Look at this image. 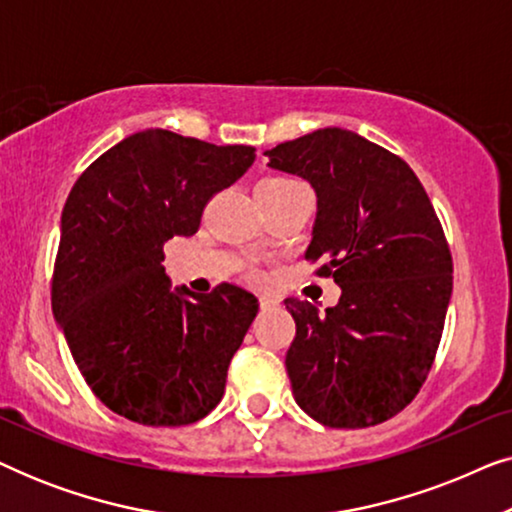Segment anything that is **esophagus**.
<instances>
[{
  "label": "esophagus",
  "mask_w": 512,
  "mask_h": 512,
  "mask_svg": "<svg viewBox=\"0 0 512 512\" xmlns=\"http://www.w3.org/2000/svg\"><path fill=\"white\" fill-rule=\"evenodd\" d=\"M258 303H261L263 310H270V307L277 305V300L270 298V296H261V298H258Z\"/></svg>",
  "instance_id": "obj_1"
}]
</instances>
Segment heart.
<instances>
[{"instance_id": "heart-1", "label": "heart", "mask_w": 512, "mask_h": 512, "mask_svg": "<svg viewBox=\"0 0 512 512\" xmlns=\"http://www.w3.org/2000/svg\"><path fill=\"white\" fill-rule=\"evenodd\" d=\"M261 184H263V186H277V188H284V186H296V184H300V181L291 179V177H268V179H263ZM251 277H254V279H261V275H258V272H251Z\"/></svg>"}]
</instances>
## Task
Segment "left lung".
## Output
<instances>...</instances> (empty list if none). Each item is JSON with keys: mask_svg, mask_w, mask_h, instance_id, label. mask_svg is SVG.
<instances>
[{"mask_svg": "<svg viewBox=\"0 0 512 512\" xmlns=\"http://www.w3.org/2000/svg\"><path fill=\"white\" fill-rule=\"evenodd\" d=\"M270 167L317 193L307 261L342 289L319 314L286 298L296 338L286 352L296 403L331 429L398 415L429 375L452 296V254L410 165L352 130H314L265 151Z\"/></svg>", "mask_w": 512, "mask_h": 512, "instance_id": "left-lung-1", "label": "left lung"}]
</instances>
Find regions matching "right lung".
<instances>
[{
    "label": "right lung",
    "mask_w": 512,
    "mask_h": 512,
    "mask_svg": "<svg viewBox=\"0 0 512 512\" xmlns=\"http://www.w3.org/2000/svg\"><path fill=\"white\" fill-rule=\"evenodd\" d=\"M254 146L144 130L104 151L62 209L51 303L93 394L130 422L186 426L209 415L258 312L254 293L170 289L163 244L195 235Z\"/></svg>",
    "instance_id": "add662e5"
}]
</instances>
